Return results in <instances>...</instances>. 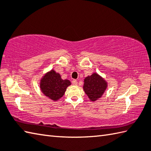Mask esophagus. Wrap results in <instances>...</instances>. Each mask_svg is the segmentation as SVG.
I'll list each match as a JSON object with an SVG mask.
<instances>
[{
  "instance_id": "obj_1",
  "label": "esophagus",
  "mask_w": 151,
  "mask_h": 151,
  "mask_svg": "<svg viewBox=\"0 0 151 151\" xmlns=\"http://www.w3.org/2000/svg\"><path fill=\"white\" fill-rule=\"evenodd\" d=\"M72 83H73V84L74 85V86H76V85L78 84V82H77V81H76V80H73L72 81Z\"/></svg>"
}]
</instances>
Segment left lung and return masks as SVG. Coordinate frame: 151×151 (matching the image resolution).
Listing matches in <instances>:
<instances>
[{
  "mask_svg": "<svg viewBox=\"0 0 151 151\" xmlns=\"http://www.w3.org/2000/svg\"><path fill=\"white\" fill-rule=\"evenodd\" d=\"M108 88V83L102 76L94 73L84 80L83 90L90 101L95 102L102 96Z\"/></svg>",
  "mask_w": 151,
  "mask_h": 151,
  "instance_id": "obj_1",
  "label": "left lung"
}]
</instances>
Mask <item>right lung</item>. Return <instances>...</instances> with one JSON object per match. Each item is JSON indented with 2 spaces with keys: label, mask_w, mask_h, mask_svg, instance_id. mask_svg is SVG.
Masks as SVG:
<instances>
[{
  "label": "right lung",
  "mask_w": 151,
  "mask_h": 151,
  "mask_svg": "<svg viewBox=\"0 0 151 151\" xmlns=\"http://www.w3.org/2000/svg\"><path fill=\"white\" fill-rule=\"evenodd\" d=\"M71 84L68 79H62L61 75L52 69L40 79V88L43 95L53 101H57L65 94L67 88Z\"/></svg>",
  "instance_id": "obj_1"
}]
</instances>
